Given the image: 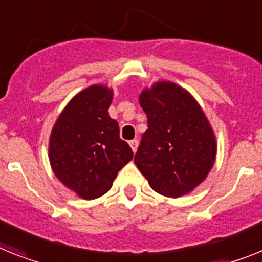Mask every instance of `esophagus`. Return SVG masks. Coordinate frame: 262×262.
<instances>
[{"label":"esophagus","mask_w":262,"mask_h":262,"mask_svg":"<svg viewBox=\"0 0 262 262\" xmlns=\"http://www.w3.org/2000/svg\"><path fill=\"white\" fill-rule=\"evenodd\" d=\"M129 145H130V148H132V150L135 151H137V148H138V140H132V141H129Z\"/></svg>","instance_id":"1"}]
</instances>
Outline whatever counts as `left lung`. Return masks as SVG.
<instances>
[{
    "instance_id": "1",
    "label": "left lung",
    "mask_w": 262,
    "mask_h": 262,
    "mask_svg": "<svg viewBox=\"0 0 262 262\" xmlns=\"http://www.w3.org/2000/svg\"><path fill=\"white\" fill-rule=\"evenodd\" d=\"M148 117L135 162L156 192L180 197L206 179L216 160V137L199 102L169 81L140 94Z\"/></svg>"
}]
</instances>
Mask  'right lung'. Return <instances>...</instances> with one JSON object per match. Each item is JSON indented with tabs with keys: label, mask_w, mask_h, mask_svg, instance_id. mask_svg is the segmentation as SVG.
<instances>
[{
	"label": "right lung",
	"mask_w": 262,
	"mask_h": 262,
	"mask_svg": "<svg viewBox=\"0 0 262 262\" xmlns=\"http://www.w3.org/2000/svg\"><path fill=\"white\" fill-rule=\"evenodd\" d=\"M113 92L92 85L74 96L53 126L49 161L57 179L85 200L112 188L117 173L133 158L109 116Z\"/></svg>",
	"instance_id": "add662e5"
}]
</instances>
